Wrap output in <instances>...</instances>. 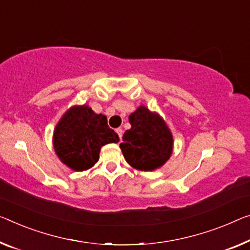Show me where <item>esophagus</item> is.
I'll return each mask as SVG.
<instances>
[{
	"label": "esophagus",
	"instance_id": "34e87169",
	"mask_svg": "<svg viewBox=\"0 0 250 250\" xmlns=\"http://www.w3.org/2000/svg\"><path fill=\"white\" fill-rule=\"evenodd\" d=\"M116 133L118 134V136H120V138L122 140V136H123V129H122V128H116Z\"/></svg>",
	"mask_w": 250,
	"mask_h": 250
}]
</instances>
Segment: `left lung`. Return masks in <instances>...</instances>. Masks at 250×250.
I'll return each instance as SVG.
<instances>
[{"mask_svg": "<svg viewBox=\"0 0 250 250\" xmlns=\"http://www.w3.org/2000/svg\"><path fill=\"white\" fill-rule=\"evenodd\" d=\"M130 129L123 135L121 148L126 162L142 171L163 165L172 153L173 138L159 115L141 106L128 117Z\"/></svg>", "mask_w": 250, "mask_h": 250, "instance_id": "8db88e82", "label": "left lung"}]
</instances>
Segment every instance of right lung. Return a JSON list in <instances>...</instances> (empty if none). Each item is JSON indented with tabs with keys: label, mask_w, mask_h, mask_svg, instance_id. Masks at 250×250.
Masks as SVG:
<instances>
[{
	"label": "right lung",
	"mask_w": 250,
	"mask_h": 250,
	"mask_svg": "<svg viewBox=\"0 0 250 250\" xmlns=\"http://www.w3.org/2000/svg\"><path fill=\"white\" fill-rule=\"evenodd\" d=\"M117 133L109 128L107 118L88 106H75L63 115L55 129L53 145L67 167L83 171L99 159L103 145L117 143Z\"/></svg>",
	"instance_id": "add662e5"
}]
</instances>
